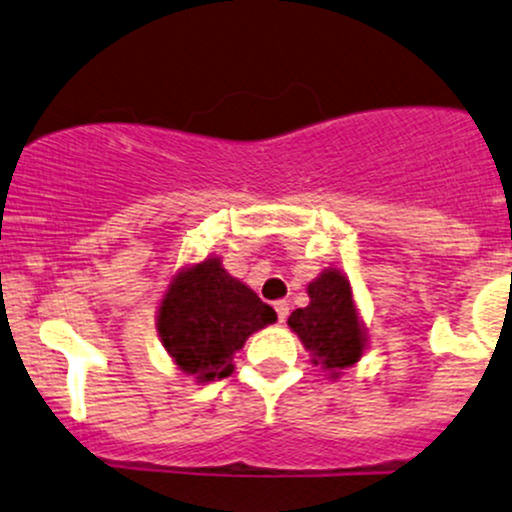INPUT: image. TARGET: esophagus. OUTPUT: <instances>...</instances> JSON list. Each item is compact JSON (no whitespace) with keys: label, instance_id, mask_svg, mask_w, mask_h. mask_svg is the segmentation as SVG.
I'll use <instances>...</instances> for the list:
<instances>
[{"label":"esophagus","instance_id":"34e87169","mask_svg":"<svg viewBox=\"0 0 512 512\" xmlns=\"http://www.w3.org/2000/svg\"><path fill=\"white\" fill-rule=\"evenodd\" d=\"M274 310H276V315H279V322H284L286 320V317H289V303H286V301H276L274 303Z\"/></svg>","mask_w":512,"mask_h":512}]
</instances>
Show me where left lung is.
<instances>
[{
	"mask_svg": "<svg viewBox=\"0 0 512 512\" xmlns=\"http://www.w3.org/2000/svg\"><path fill=\"white\" fill-rule=\"evenodd\" d=\"M308 296L310 303L291 313L289 327L310 351V361L337 380L363 356L368 342L349 276L327 267L308 284Z\"/></svg>",
	"mask_w": 512,
	"mask_h": 512,
	"instance_id": "8db88e82",
	"label": "left lung"
}]
</instances>
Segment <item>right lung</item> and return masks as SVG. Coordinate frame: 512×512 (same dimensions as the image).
I'll return each instance as SVG.
<instances>
[{
    "label": "right lung",
    "mask_w": 512,
    "mask_h": 512,
    "mask_svg": "<svg viewBox=\"0 0 512 512\" xmlns=\"http://www.w3.org/2000/svg\"><path fill=\"white\" fill-rule=\"evenodd\" d=\"M276 322L272 305L223 269L221 257L182 267L170 279L156 315L163 349L182 373L211 383L233 373V354L250 334Z\"/></svg>",
    "instance_id": "1"
}]
</instances>
